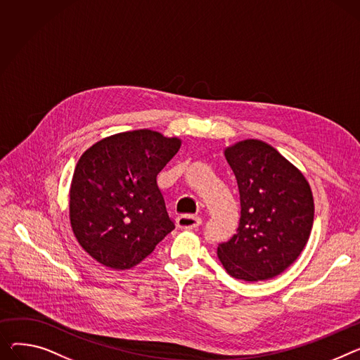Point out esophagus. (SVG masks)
Masks as SVG:
<instances>
[{
    "instance_id": "obj_1",
    "label": "esophagus",
    "mask_w": 360,
    "mask_h": 360,
    "mask_svg": "<svg viewBox=\"0 0 360 360\" xmlns=\"http://www.w3.org/2000/svg\"><path fill=\"white\" fill-rule=\"evenodd\" d=\"M200 224H201V219L197 217V215L184 214V215H179V217L176 219V226L184 230L197 229Z\"/></svg>"
}]
</instances>
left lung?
Segmentation results:
<instances>
[{
  "label": "left lung",
  "instance_id": "obj_1",
  "mask_svg": "<svg viewBox=\"0 0 360 360\" xmlns=\"http://www.w3.org/2000/svg\"><path fill=\"white\" fill-rule=\"evenodd\" d=\"M224 156L240 194V223L217 255L227 274L265 281L282 274L304 250L314 221V200L305 176L268 143L249 139Z\"/></svg>",
  "mask_w": 360,
  "mask_h": 360
}]
</instances>
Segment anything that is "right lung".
Returning <instances> with one entry per match:
<instances>
[{
  "instance_id": "obj_1",
  "label": "right lung",
  "mask_w": 360,
  "mask_h": 360,
  "mask_svg": "<svg viewBox=\"0 0 360 360\" xmlns=\"http://www.w3.org/2000/svg\"><path fill=\"white\" fill-rule=\"evenodd\" d=\"M181 143L148 129L126 131L97 141L78 160L69 191L70 226L101 265L130 269L175 229L158 174Z\"/></svg>"
}]
</instances>
